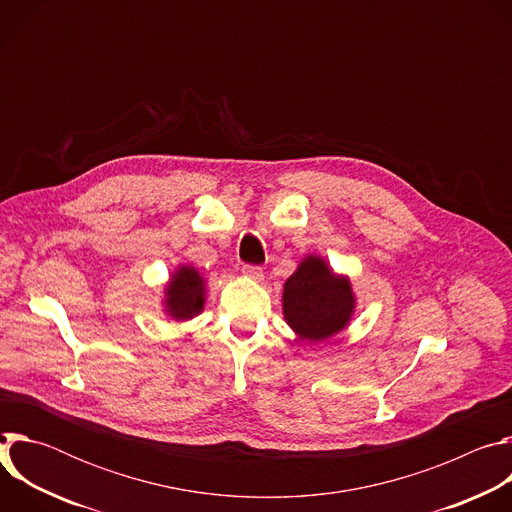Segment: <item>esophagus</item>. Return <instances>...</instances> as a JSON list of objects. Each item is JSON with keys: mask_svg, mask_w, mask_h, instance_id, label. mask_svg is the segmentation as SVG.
Returning a JSON list of instances; mask_svg holds the SVG:
<instances>
[{"mask_svg": "<svg viewBox=\"0 0 512 512\" xmlns=\"http://www.w3.org/2000/svg\"><path fill=\"white\" fill-rule=\"evenodd\" d=\"M243 277L251 281H261L263 279V269L259 265H245L243 267Z\"/></svg>", "mask_w": 512, "mask_h": 512, "instance_id": "obj_1", "label": "esophagus"}]
</instances>
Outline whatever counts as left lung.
<instances>
[{"label":"left lung","instance_id":"8db88e82","mask_svg":"<svg viewBox=\"0 0 512 512\" xmlns=\"http://www.w3.org/2000/svg\"><path fill=\"white\" fill-rule=\"evenodd\" d=\"M354 306L348 277L334 273L318 255L302 259L283 285L285 322L308 342H322L344 330Z\"/></svg>","mask_w":512,"mask_h":512}]
</instances>
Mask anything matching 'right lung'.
Returning <instances> with one entry per match:
<instances>
[{"instance_id":"1","label":"right lung","mask_w":512,"mask_h":512,"mask_svg":"<svg viewBox=\"0 0 512 512\" xmlns=\"http://www.w3.org/2000/svg\"><path fill=\"white\" fill-rule=\"evenodd\" d=\"M204 277L190 265H180L164 291V310L172 320L186 322L204 310Z\"/></svg>"}]
</instances>
